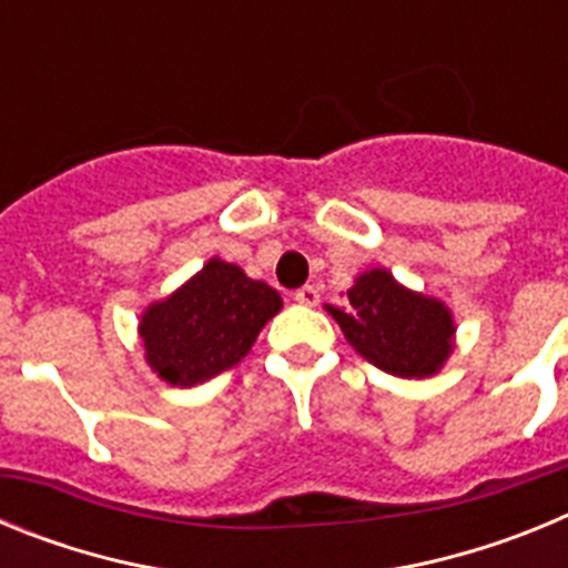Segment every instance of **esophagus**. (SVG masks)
<instances>
[{
	"instance_id": "34e87169",
	"label": "esophagus",
	"mask_w": 568,
	"mask_h": 568,
	"mask_svg": "<svg viewBox=\"0 0 568 568\" xmlns=\"http://www.w3.org/2000/svg\"><path fill=\"white\" fill-rule=\"evenodd\" d=\"M293 298L298 301V304H304V307H315L321 295H318V290L313 287V284H304V287H301V290H295Z\"/></svg>"
}]
</instances>
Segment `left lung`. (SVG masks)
Returning <instances> with one entry per match:
<instances>
[{
    "mask_svg": "<svg viewBox=\"0 0 568 568\" xmlns=\"http://www.w3.org/2000/svg\"><path fill=\"white\" fill-rule=\"evenodd\" d=\"M346 310L327 307L355 353L398 378H429L453 353L455 321L444 301L413 293L386 270L358 275Z\"/></svg>",
    "mask_w": 568,
    "mask_h": 568,
    "instance_id": "obj_1",
    "label": "left lung"
}]
</instances>
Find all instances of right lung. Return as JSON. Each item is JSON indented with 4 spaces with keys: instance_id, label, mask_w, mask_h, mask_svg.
<instances>
[{
    "instance_id": "right-lung-1",
    "label": "right lung",
    "mask_w": 568,
    "mask_h": 568,
    "mask_svg": "<svg viewBox=\"0 0 568 568\" xmlns=\"http://www.w3.org/2000/svg\"><path fill=\"white\" fill-rule=\"evenodd\" d=\"M281 295L222 258H210L187 284L142 313L139 335L150 369L173 386H195L239 364Z\"/></svg>"
}]
</instances>
